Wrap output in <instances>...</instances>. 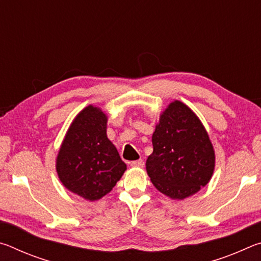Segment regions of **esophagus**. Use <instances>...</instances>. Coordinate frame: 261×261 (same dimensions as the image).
Returning <instances> with one entry per match:
<instances>
[{
    "instance_id": "esophagus-1",
    "label": "esophagus",
    "mask_w": 261,
    "mask_h": 261,
    "mask_svg": "<svg viewBox=\"0 0 261 261\" xmlns=\"http://www.w3.org/2000/svg\"><path fill=\"white\" fill-rule=\"evenodd\" d=\"M130 165H131V167H139V168H141V167H144L145 162H144L143 160H141V159H139V160L131 161V162H130Z\"/></svg>"
}]
</instances>
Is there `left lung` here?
<instances>
[{"label":"left lung","mask_w":261,"mask_h":261,"mask_svg":"<svg viewBox=\"0 0 261 261\" xmlns=\"http://www.w3.org/2000/svg\"><path fill=\"white\" fill-rule=\"evenodd\" d=\"M146 170L159 191L173 199L192 196L210 182L215 153L208 134L187 105L176 100L160 115Z\"/></svg>","instance_id":"1"}]
</instances>
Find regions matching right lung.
<instances>
[{"label":"right lung","mask_w":261,"mask_h":261,"mask_svg":"<svg viewBox=\"0 0 261 261\" xmlns=\"http://www.w3.org/2000/svg\"><path fill=\"white\" fill-rule=\"evenodd\" d=\"M126 170L107 137V115L87 106L70 125L56 159V171L69 191L98 200L112 191Z\"/></svg>","instance_id":"obj_1"}]
</instances>
